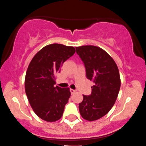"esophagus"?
Wrapping results in <instances>:
<instances>
[{
  "mask_svg": "<svg viewBox=\"0 0 146 146\" xmlns=\"http://www.w3.org/2000/svg\"><path fill=\"white\" fill-rule=\"evenodd\" d=\"M70 91H71V94H74L75 92H76V90H73V89H71H71H70Z\"/></svg>",
  "mask_w": 146,
  "mask_h": 146,
  "instance_id": "34e87169",
  "label": "esophagus"
}]
</instances>
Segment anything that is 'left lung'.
Returning a JSON list of instances; mask_svg holds the SVG:
<instances>
[{"instance_id":"1","label":"left lung","mask_w":146,"mask_h":146,"mask_svg":"<svg viewBox=\"0 0 146 146\" xmlns=\"http://www.w3.org/2000/svg\"><path fill=\"white\" fill-rule=\"evenodd\" d=\"M75 48L84 64L86 78L94 83L91 94L83 95L79 110L84 119L95 121L106 115L115 104L121 86L119 69L101 48L86 45Z\"/></svg>"}]
</instances>
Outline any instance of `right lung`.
Wrapping results in <instances>:
<instances>
[{"label": "right lung", "instance_id": "add662e5", "mask_svg": "<svg viewBox=\"0 0 146 146\" xmlns=\"http://www.w3.org/2000/svg\"><path fill=\"white\" fill-rule=\"evenodd\" d=\"M75 52L73 46L48 44L35 55L28 66L25 93L33 111L44 121H56L62 116L71 92L68 88L54 86L55 75Z\"/></svg>", "mask_w": 146, "mask_h": 146}]
</instances>
